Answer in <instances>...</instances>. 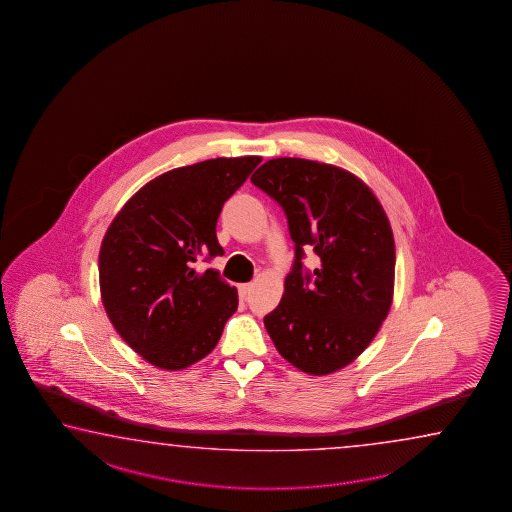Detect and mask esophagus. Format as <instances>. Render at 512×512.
Segmentation results:
<instances>
[{"label": "esophagus", "instance_id": "34e87169", "mask_svg": "<svg viewBox=\"0 0 512 512\" xmlns=\"http://www.w3.org/2000/svg\"><path fill=\"white\" fill-rule=\"evenodd\" d=\"M252 283H243V285L238 286V292H240V297L245 299L247 295L251 294Z\"/></svg>", "mask_w": 512, "mask_h": 512}]
</instances>
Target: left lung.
<instances>
[{
    "mask_svg": "<svg viewBox=\"0 0 512 512\" xmlns=\"http://www.w3.org/2000/svg\"><path fill=\"white\" fill-rule=\"evenodd\" d=\"M251 181L285 209L295 243L294 269L265 328L299 371L335 373L364 353L389 315L396 267L389 218L373 190L340 166L278 157ZM308 246L322 261L313 273L302 272Z\"/></svg>",
    "mask_w": 512,
    "mask_h": 512,
    "instance_id": "8db88e82",
    "label": "left lung"
}]
</instances>
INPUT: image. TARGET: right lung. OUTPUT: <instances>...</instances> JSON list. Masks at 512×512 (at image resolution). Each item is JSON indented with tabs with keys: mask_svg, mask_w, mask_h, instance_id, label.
Returning a JSON list of instances; mask_svg holds the SVG:
<instances>
[{
	"mask_svg": "<svg viewBox=\"0 0 512 512\" xmlns=\"http://www.w3.org/2000/svg\"><path fill=\"white\" fill-rule=\"evenodd\" d=\"M260 163L217 157L174 168L136 191L107 227L98 254L102 303L148 364L179 371L199 362L236 312V288L197 263L224 254L218 215Z\"/></svg>",
	"mask_w": 512,
	"mask_h": 512,
	"instance_id": "add662e5",
	"label": "right lung"
}]
</instances>
